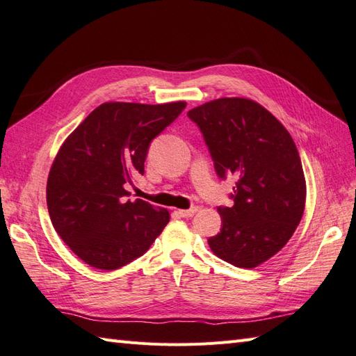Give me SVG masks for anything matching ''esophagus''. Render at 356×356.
Masks as SVG:
<instances>
[{"label": "esophagus", "instance_id": "34e87169", "mask_svg": "<svg viewBox=\"0 0 356 356\" xmlns=\"http://www.w3.org/2000/svg\"><path fill=\"white\" fill-rule=\"evenodd\" d=\"M198 211V207H191V209H181V211H177V213L181 216V218H191L195 212Z\"/></svg>", "mask_w": 356, "mask_h": 356}]
</instances>
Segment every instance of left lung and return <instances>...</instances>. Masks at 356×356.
Returning a JSON list of instances; mask_svg holds the SVG:
<instances>
[{"label":"left lung","mask_w":356,"mask_h":356,"mask_svg":"<svg viewBox=\"0 0 356 356\" xmlns=\"http://www.w3.org/2000/svg\"><path fill=\"white\" fill-rule=\"evenodd\" d=\"M220 179L234 176L233 206H220L221 232L207 239L215 256L256 268L284 247L305 207V177L293 138L268 109L222 97L191 109Z\"/></svg>","instance_id":"obj_1"}]
</instances>
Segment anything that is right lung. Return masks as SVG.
<instances>
[{"mask_svg":"<svg viewBox=\"0 0 356 356\" xmlns=\"http://www.w3.org/2000/svg\"><path fill=\"white\" fill-rule=\"evenodd\" d=\"M185 102H106L91 111L61 145L47 185L54 229L87 265L114 270L141 257L170 221L167 209L126 200V184L144 175L153 138Z\"/></svg>","mask_w":356,"mask_h":356,"instance_id":"obj_1","label":"right lung"}]
</instances>
